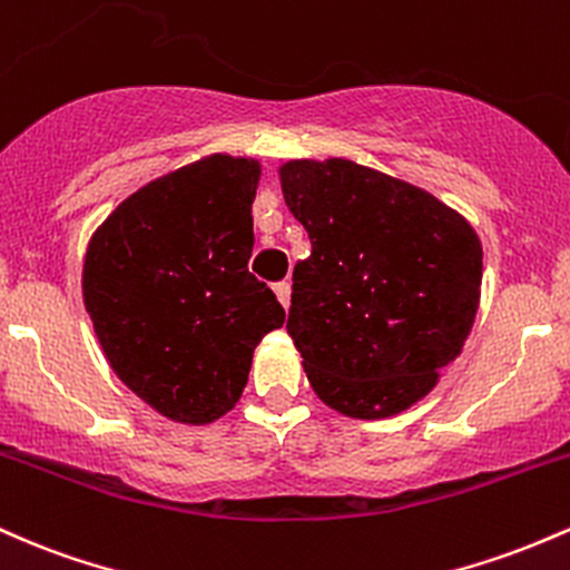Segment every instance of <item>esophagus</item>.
<instances>
[{
  "label": "esophagus",
  "mask_w": 570,
  "mask_h": 570,
  "mask_svg": "<svg viewBox=\"0 0 570 570\" xmlns=\"http://www.w3.org/2000/svg\"><path fill=\"white\" fill-rule=\"evenodd\" d=\"M274 296H277V302L287 309V304H291V285L277 283V285H274Z\"/></svg>",
  "instance_id": "obj_1"
}]
</instances>
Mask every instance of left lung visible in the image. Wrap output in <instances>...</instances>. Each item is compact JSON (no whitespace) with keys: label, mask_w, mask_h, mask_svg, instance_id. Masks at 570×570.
I'll list each match as a JSON object with an SVG mask.
<instances>
[{"label":"left lung","mask_w":570,"mask_h":570,"mask_svg":"<svg viewBox=\"0 0 570 570\" xmlns=\"http://www.w3.org/2000/svg\"><path fill=\"white\" fill-rule=\"evenodd\" d=\"M279 180L312 242L287 312L312 390L347 417L404 412L471 334L476 232L428 190L347 158L287 161Z\"/></svg>","instance_id":"obj_1"}]
</instances>
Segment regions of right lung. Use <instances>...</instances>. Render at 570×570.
Listing matches in <instances>:
<instances>
[{
  "instance_id": "1",
  "label": "right lung",
  "mask_w": 570,
  "mask_h": 570,
  "mask_svg": "<svg viewBox=\"0 0 570 570\" xmlns=\"http://www.w3.org/2000/svg\"><path fill=\"white\" fill-rule=\"evenodd\" d=\"M261 166L209 156L131 194L96 228L82 302L115 374L175 423L239 401L253 350L285 323L247 272Z\"/></svg>"
}]
</instances>
